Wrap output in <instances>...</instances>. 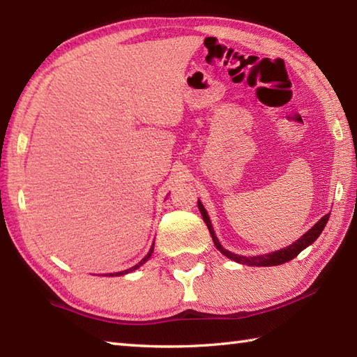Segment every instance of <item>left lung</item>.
I'll return each mask as SVG.
<instances>
[{
	"instance_id": "1",
	"label": "left lung",
	"mask_w": 357,
	"mask_h": 357,
	"mask_svg": "<svg viewBox=\"0 0 357 357\" xmlns=\"http://www.w3.org/2000/svg\"><path fill=\"white\" fill-rule=\"evenodd\" d=\"M198 207H199V210H201V215H202L204 222L207 224L208 230H210V234H211V238H213V242H215V245H216V248L219 250V252H221L224 256L229 257V259H233V261H236V262H239V264H245V265H256V267H270V265H280V264H284V262H288V261L294 259V257L298 256V255L302 252V250L307 248L310 244H313V242H314L317 238H319V234L322 233L324 227H325V224H327L328 218H330V215H325L324 218H321V221L317 222V224L313 227V229H310V230L304 234V236L299 238V239L296 241L294 244H291L290 247H285V248H282V250H278V252H273V253H268V255H261V256L247 257V256L234 255V253L229 252V250H225V248L221 245V242H219L218 238L215 236L213 227H211V222H210V218H208V215H207V211H206V208H204V206H202V204H201L199 201H198Z\"/></svg>"
}]
</instances>
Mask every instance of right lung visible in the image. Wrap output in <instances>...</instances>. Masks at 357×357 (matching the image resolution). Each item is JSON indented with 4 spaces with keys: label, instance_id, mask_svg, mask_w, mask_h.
<instances>
[{
    "label": "right lung",
    "instance_id": "right-lung-1",
    "mask_svg": "<svg viewBox=\"0 0 357 357\" xmlns=\"http://www.w3.org/2000/svg\"><path fill=\"white\" fill-rule=\"evenodd\" d=\"M151 253H153V245H151V248H150V252L147 253V256H146V257H144V259H141V262H138V264H136V265H135V267H132V268H128V270H124V271H119V273H116V275H115V276H123V275H127V273H130V271L136 270V268H138V267H139V265H142L144 262H146V261L149 259V257L151 256ZM110 276H113V275H110Z\"/></svg>",
    "mask_w": 357,
    "mask_h": 357
}]
</instances>
